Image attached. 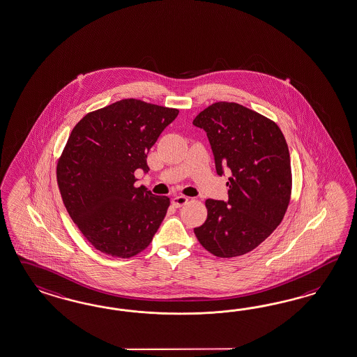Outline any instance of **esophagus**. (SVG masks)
<instances>
[{"label":"esophagus","instance_id":"1","mask_svg":"<svg viewBox=\"0 0 357 357\" xmlns=\"http://www.w3.org/2000/svg\"><path fill=\"white\" fill-rule=\"evenodd\" d=\"M189 201V198L188 197H185V195H176L174 199H172V204H174V207H183V204H186Z\"/></svg>","mask_w":357,"mask_h":357}]
</instances>
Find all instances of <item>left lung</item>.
<instances>
[{"mask_svg":"<svg viewBox=\"0 0 357 357\" xmlns=\"http://www.w3.org/2000/svg\"><path fill=\"white\" fill-rule=\"evenodd\" d=\"M192 124L210 141L216 172L230 169L228 201L207 199L199 243L219 257L243 255L269 237L284 219L291 194L290 154L278 126L233 102H218Z\"/></svg>","mask_w":357,"mask_h":357,"instance_id":"1","label":"left lung"}]
</instances>
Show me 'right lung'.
<instances>
[{
    "label": "right lung",
    "instance_id": "add662e5",
    "mask_svg": "<svg viewBox=\"0 0 357 357\" xmlns=\"http://www.w3.org/2000/svg\"><path fill=\"white\" fill-rule=\"evenodd\" d=\"M177 115L130 98L85 115L73 129L56 181L73 222L103 254L137 255L165 219L169 198L136 188L135 171H150L149 150Z\"/></svg>",
    "mask_w": 357,
    "mask_h": 357
}]
</instances>
